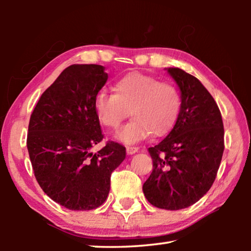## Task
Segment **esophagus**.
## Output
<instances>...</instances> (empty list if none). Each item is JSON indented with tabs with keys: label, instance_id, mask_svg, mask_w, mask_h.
Segmentation results:
<instances>
[{
	"label": "esophagus",
	"instance_id": "1",
	"mask_svg": "<svg viewBox=\"0 0 251 251\" xmlns=\"http://www.w3.org/2000/svg\"><path fill=\"white\" fill-rule=\"evenodd\" d=\"M138 150H139L138 147H133V146L126 147V151H127V154H128V155H134L135 152L138 151Z\"/></svg>",
	"mask_w": 251,
	"mask_h": 251
}]
</instances>
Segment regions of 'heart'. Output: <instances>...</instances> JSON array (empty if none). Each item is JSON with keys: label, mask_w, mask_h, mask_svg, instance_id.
<instances>
[{"label": "heart", "mask_w": 251, "mask_h": 251, "mask_svg": "<svg viewBox=\"0 0 251 251\" xmlns=\"http://www.w3.org/2000/svg\"><path fill=\"white\" fill-rule=\"evenodd\" d=\"M110 94L100 91L94 99V109L105 127L117 129L130 112L131 120L116 134V139L133 145L155 133L166 134L175 124L181 100L175 85L137 72L126 74L114 83Z\"/></svg>", "instance_id": "1"}]
</instances>
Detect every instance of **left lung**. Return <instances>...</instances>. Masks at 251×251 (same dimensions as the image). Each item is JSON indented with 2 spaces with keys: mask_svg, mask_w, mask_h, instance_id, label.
Segmentation results:
<instances>
[{
  "mask_svg": "<svg viewBox=\"0 0 251 251\" xmlns=\"http://www.w3.org/2000/svg\"><path fill=\"white\" fill-rule=\"evenodd\" d=\"M167 73L180 92V110L173 129L148 148L152 172L143 192L152 206L178 210L197 202L214 184L224 152L222 114L195 76L176 67Z\"/></svg>",
  "mask_w": 251,
  "mask_h": 251,
  "instance_id": "8db88e82",
  "label": "left lung"
}]
</instances>
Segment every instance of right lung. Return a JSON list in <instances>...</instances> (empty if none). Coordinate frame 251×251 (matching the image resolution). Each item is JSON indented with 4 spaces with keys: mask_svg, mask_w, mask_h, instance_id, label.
<instances>
[{
    "mask_svg": "<svg viewBox=\"0 0 251 251\" xmlns=\"http://www.w3.org/2000/svg\"><path fill=\"white\" fill-rule=\"evenodd\" d=\"M107 78L101 65L69 66L42 94L29 120L27 151L34 175L43 192L67 209L103 205L110 175L126 157V148L115 142L92 151L104 137L94 99Z\"/></svg>",
    "mask_w": 251,
    "mask_h": 251,
    "instance_id": "right-lung-1",
    "label": "right lung"
}]
</instances>
